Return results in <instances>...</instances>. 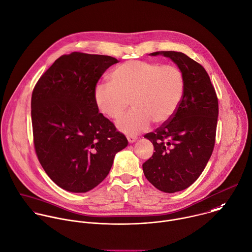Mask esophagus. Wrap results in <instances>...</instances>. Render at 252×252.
Wrapping results in <instances>:
<instances>
[{
  "instance_id": "34e87169",
  "label": "esophagus",
  "mask_w": 252,
  "mask_h": 252,
  "mask_svg": "<svg viewBox=\"0 0 252 252\" xmlns=\"http://www.w3.org/2000/svg\"><path fill=\"white\" fill-rule=\"evenodd\" d=\"M126 138H127V140H128L129 143H133V142H135L136 139H137L136 136H132V135H127Z\"/></svg>"
}]
</instances>
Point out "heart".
Segmentation results:
<instances>
[{"instance_id": "heart-1", "label": "heart", "mask_w": 252, "mask_h": 252, "mask_svg": "<svg viewBox=\"0 0 252 252\" xmlns=\"http://www.w3.org/2000/svg\"><path fill=\"white\" fill-rule=\"evenodd\" d=\"M111 84H98L94 90L100 112L119 119L129 106L134 108L117 123L126 134L146 130L151 122L162 125L170 121L184 98L186 80L175 65L145 61H128L110 74Z\"/></svg>"}]
</instances>
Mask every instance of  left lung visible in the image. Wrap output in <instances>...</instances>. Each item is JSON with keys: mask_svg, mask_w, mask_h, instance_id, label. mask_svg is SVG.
<instances>
[{"mask_svg": "<svg viewBox=\"0 0 252 252\" xmlns=\"http://www.w3.org/2000/svg\"><path fill=\"white\" fill-rule=\"evenodd\" d=\"M170 58L182 70L185 94L173 118L144 135L155 152L143 165L146 179L159 190L174 193L191 186L205 169L214 149L218 98L205 68L175 51L151 53Z\"/></svg>", "mask_w": 252, "mask_h": 252, "instance_id": "obj_1", "label": "left lung"}]
</instances>
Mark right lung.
<instances>
[{
	"mask_svg": "<svg viewBox=\"0 0 252 252\" xmlns=\"http://www.w3.org/2000/svg\"><path fill=\"white\" fill-rule=\"evenodd\" d=\"M119 61L73 52L57 59L37 81L31 97L33 141L49 178L64 190L80 193L108 176L126 137L99 113L94 90L102 74Z\"/></svg>",
	"mask_w": 252,
	"mask_h": 252,
	"instance_id": "obj_1",
	"label": "right lung"
}]
</instances>
